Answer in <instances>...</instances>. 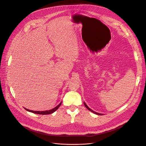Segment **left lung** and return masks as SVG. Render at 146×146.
<instances>
[{"label":"left lung","instance_id":"8db88e82","mask_svg":"<svg viewBox=\"0 0 146 146\" xmlns=\"http://www.w3.org/2000/svg\"><path fill=\"white\" fill-rule=\"evenodd\" d=\"M84 105H85V106H86V108L88 110H89L90 111H91V112H92L93 113H95V114H96V115H102V113H98V112H95V111H94L93 110H92L91 109H90L89 108V107L87 106V105L85 103V102H84Z\"/></svg>","mask_w":146,"mask_h":146}]
</instances>
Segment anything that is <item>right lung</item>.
Wrapping results in <instances>:
<instances>
[{
    "mask_svg": "<svg viewBox=\"0 0 146 146\" xmlns=\"http://www.w3.org/2000/svg\"><path fill=\"white\" fill-rule=\"evenodd\" d=\"M61 105V102L60 103V104H58L57 106H56L54 108H53L52 110H48V111H32V110H29L28 109L25 108L27 111L31 112H33L34 113H36V114H41V115H48V114H51L53 112H54L60 106V105Z\"/></svg>",
    "mask_w": 146,
    "mask_h": 146,
    "instance_id": "obj_1",
    "label": "right lung"
}]
</instances>
